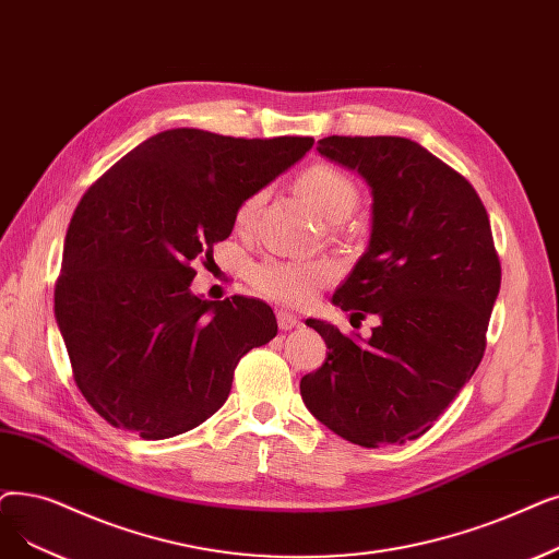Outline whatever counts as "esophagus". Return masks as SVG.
Returning <instances> with one entry per match:
<instances>
[{
    "mask_svg": "<svg viewBox=\"0 0 559 559\" xmlns=\"http://www.w3.org/2000/svg\"><path fill=\"white\" fill-rule=\"evenodd\" d=\"M276 320H278V329H281V331H293V329L299 326V318H297V314L287 312V310H278V312H276Z\"/></svg>",
    "mask_w": 559,
    "mask_h": 559,
    "instance_id": "esophagus-1",
    "label": "esophagus"
}]
</instances>
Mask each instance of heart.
Wrapping results in <instances>:
<instances>
[{
  "mask_svg": "<svg viewBox=\"0 0 559 559\" xmlns=\"http://www.w3.org/2000/svg\"><path fill=\"white\" fill-rule=\"evenodd\" d=\"M297 189L306 203L318 212L322 219L335 222L345 216L356 205L354 182L337 168L329 164H314L299 176ZM264 199V191H255L237 207V226L247 228L253 224L255 212ZM335 278V264L331 260H281L266 258L255 262L249 272L251 285L260 295L281 304L304 306L314 299L322 287Z\"/></svg>",
  "mask_w": 559,
  "mask_h": 559,
  "instance_id": "obj_1",
  "label": "heart"
}]
</instances>
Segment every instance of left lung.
Listing matches in <instances>:
<instances>
[{"instance_id": "8db88e82", "label": "left lung", "mask_w": 559, "mask_h": 559, "mask_svg": "<svg viewBox=\"0 0 559 559\" xmlns=\"http://www.w3.org/2000/svg\"><path fill=\"white\" fill-rule=\"evenodd\" d=\"M322 157L370 187L366 253L333 304L379 318L368 340L306 320L326 343L301 379L310 414L362 448L423 436L475 374L500 293L493 235L473 185L404 136H326Z\"/></svg>"}]
</instances>
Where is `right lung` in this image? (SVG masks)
Here are the masks:
<instances>
[{
	"label": "right lung",
	"instance_id": "1",
	"mask_svg": "<svg viewBox=\"0 0 559 559\" xmlns=\"http://www.w3.org/2000/svg\"><path fill=\"white\" fill-rule=\"evenodd\" d=\"M310 136L235 139L176 128L139 143L72 214L55 318L75 383L116 429L162 441L205 423L230 395L239 358L276 335L249 297L191 293L237 207L310 148Z\"/></svg>",
	"mask_w": 559,
	"mask_h": 559
}]
</instances>
